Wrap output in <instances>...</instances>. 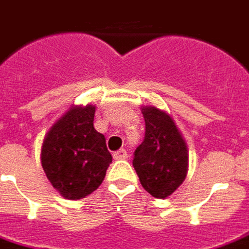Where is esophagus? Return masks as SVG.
Here are the masks:
<instances>
[{
    "label": "esophagus",
    "mask_w": 249,
    "mask_h": 249,
    "mask_svg": "<svg viewBox=\"0 0 249 249\" xmlns=\"http://www.w3.org/2000/svg\"><path fill=\"white\" fill-rule=\"evenodd\" d=\"M113 157H114V160H126L128 159V153H126L124 149H121V150L116 151V153L113 154Z\"/></svg>",
    "instance_id": "34e87169"
}]
</instances>
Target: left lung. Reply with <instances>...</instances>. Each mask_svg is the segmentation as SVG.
<instances>
[{"label":"left lung","mask_w":249,"mask_h":249,"mask_svg":"<svg viewBox=\"0 0 249 249\" xmlns=\"http://www.w3.org/2000/svg\"><path fill=\"white\" fill-rule=\"evenodd\" d=\"M144 139L133 153V168L143 189L165 198L183 183L187 174V147L175 123L156 107H143Z\"/></svg>","instance_id":"left-lung-1"}]
</instances>
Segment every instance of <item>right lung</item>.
<instances>
[{
    "label": "right lung",
    "mask_w": 249,
    "mask_h": 249,
    "mask_svg": "<svg viewBox=\"0 0 249 249\" xmlns=\"http://www.w3.org/2000/svg\"><path fill=\"white\" fill-rule=\"evenodd\" d=\"M95 107H73L47 133L41 164L49 182L69 200H81L103 182L111 154L93 128Z\"/></svg>",
    "instance_id": "add662e5"
}]
</instances>
